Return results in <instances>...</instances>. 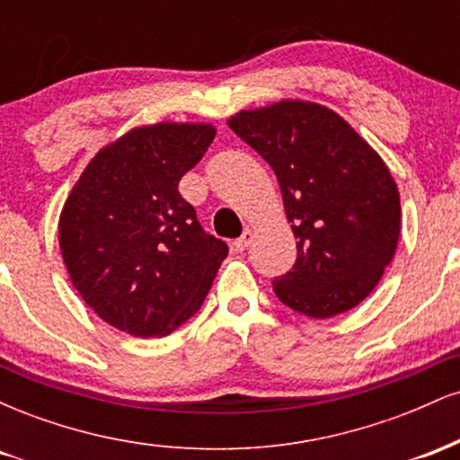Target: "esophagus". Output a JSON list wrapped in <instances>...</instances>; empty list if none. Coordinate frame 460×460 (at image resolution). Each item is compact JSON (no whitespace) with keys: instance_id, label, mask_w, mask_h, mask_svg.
I'll use <instances>...</instances> for the list:
<instances>
[{"instance_id":"obj_1","label":"esophagus","mask_w":460,"mask_h":460,"mask_svg":"<svg viewBox=\"0 0 460 460\" xmlns=\"http://www.w3.org/2000/svg\"><path fill=\"white\" fill-rule=\"evenodd\" d=\"M251 242H252V231L246 229L244 234H242V235L237 237V240L234 242V248H235V251L242 252V251H246L248 246H251Z\"/></svg>"}]
</instances>
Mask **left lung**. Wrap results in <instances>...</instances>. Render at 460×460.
Masks as SVG:
<instances>
[{
  "label": "left lung",
  "mask_w": 460,
  "mask_h": 460,
  "mask_svg": "<svg viewBox=\"0 0 460 460\" xmlns=\"http://www.w3.org/2000/svg\"><path fill=\"white\" fill-rule=\"evenodd\" d=\"M226 125L272 166L296 237V263L274 294L315 320L357 307L398 248L400 192L383 157L340 114L300 99L242 110Z\"/></svg>",
  "instance_id": "8db88e82"
}]
</instances>
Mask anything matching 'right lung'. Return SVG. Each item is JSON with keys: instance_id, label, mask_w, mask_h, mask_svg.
I'll return each mask as SVG.
<instances>
[{"instance_id": "1", "label": "right lung", "mask_w": 460, "mask_h": 460, "mask_svg": "<svg viewBox=\"0 0 460 460\" xmlns=\"http://www.w3.org/2000/svg\"><path fill=\"white\" fill-rule=\"evenodd\" d=\"M209 123L134 128L84 168L58 223L73 288L103 322L164 337L200 309L229 248L205 234L179 181L212 145Z\"/></svg>"}]
</instances>
